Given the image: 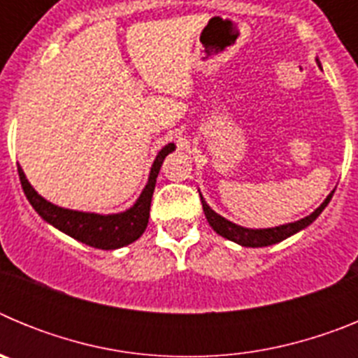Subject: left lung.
Listing matches in <instances>:
<instances>
[{
  "mask_svg": "<svg viewBox=\"0 0 358 358\" xmlns=\"http://www.w3.org/2000/svg\"><path fill=\"white\" fill-rule=\"evenodd\" d=\"M315 61H317V64L321 66L319 59H315ZM334 192H331V194L324 199V202H322L321 206H319L315 211H312L308 217L301 218V220H296V222L283 224V226L265 227V229H251V227L238 226V224L231 222V220L224 218L222 215L215 213V211L208 206V202L204 201L202 195H201V202H202L204 215H206L208 218V222H210V226L213 227V231H217L218 235L231 240V242L238 243V245H243V248H267V245H273V243L281 242V240L289 238V236L296 235V233H299L301 229L308 227L310 224L314 222L315 218L322 213V210L328 206V202L331 201Z\"/></svg>",
  "mask_w": 358,
  "mask_h": 358,
  "instance_id": "left-lung-1",
  "label": "left lung"
}]
</instances>
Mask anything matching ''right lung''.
<instances>
[{
  "instance_id": "obj_1",
  "label": "right lung",
  "mask_w": 358,
  "mask_h": 358,
  "mask_svg": "<svg viewBox=\"0 0 358 358\" xmlns=\"http://www.w3.org/2000/svg\"><path fill=\"white\" fill-rule=\"evenodd\" d=\"M173 150H176V145L169 143L157 152L156 159H154V164L150 169L147 186L143 188L138 201L122 213L100 215L55 206V204H52V202L37 194L34 186L28 182L21 166H17L19 181H21L28 202L41 215V218H44L53 227H57V229L66 233L71 238L85 243V245L109 251V249L125 248V245L136 242L143 235V231L147 229L148 217H150V202L152 195H154V188H156L157 173H159L164 157Z\"/></svg>"
}]
</instances>
